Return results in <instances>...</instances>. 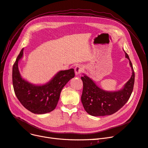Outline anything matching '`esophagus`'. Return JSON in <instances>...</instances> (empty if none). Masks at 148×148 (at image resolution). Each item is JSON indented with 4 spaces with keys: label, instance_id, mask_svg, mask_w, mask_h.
I'll return each mask as SVG.
<instances>
[{
    "label": "esophagus",
    "instance_id": "obj_1",
    "mask_svg": "<svg viewBox=\"0 0 148 148\" xmlns=\"http://www.w3.org/2000/svg\"><path fill=\"white\" fill-rule=\"evenodd\" d=\"M83 70V67L82 65H77L76 66L75 68H74V71H75V74L76 75H79L80 74H81V73L82 72V71Z\"/></svg>",
    "mask_w": 148,
    "mask_h": 148
}]
</instances>
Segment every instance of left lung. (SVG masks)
I'll use <instances>...</instances> for the list:
<instances>
[{
  "label": "left lung",
  "instance_id": "obj_1",
  "mask_svg": "<svg viewBox=\"0 0 148 148\" xmlns=\"http://www.w3.org/2000/svg\"><path fill=\"white\" fill-rule=\"evenodd\" d=\"M126 58L129 60L132 75L120 89L108 91L101 89L85 74L81 79L83 88L81 100L85 110L92 116H105L117 112L129 100L132 92L135 74L129 56L124 51Z\"/></svg>",
  "mask_w": 148,
  "mask_h": 148
}]
</instances>
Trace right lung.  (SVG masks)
<instances>
[{
	"label": "right lung",
	"instance_id": "1",
	"mask_svg": "<svg viewBox=\"0 0 148 148\" xmlns=\"http://www.w3.org/2000/svg\"><path fill=\"white\" fill-rule=\"evenodd\" d=\"M23 55V48L12 66V84L17 98L27 110L34 114L53 111L58 103L62 89L74 77V69L59 71L45 84H33L23 79L19 71L18 62Z\"/></svg>",
	"mask_w": 148,
	"mask_h": 148
}]
</instances>
